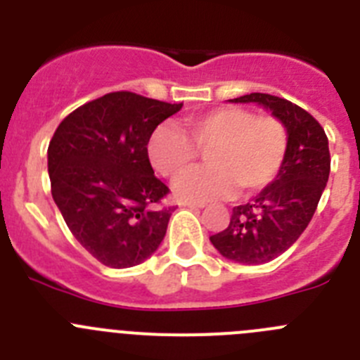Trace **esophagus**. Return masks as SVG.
I'll return each mask as SVG.
<instances>
[{
	"label": "esophagus",
	"instance_id": "34e87169",
	"mask_svg": "<svg viewBox=\"0 0 360 360\" xmlns=\"http://www.w3.org/2000/svg\"><path fill=\"white\" fill-rule=\"evenodd\" d=\"M182 207H189V209H202L203 203H196V202H180Z\"/></svg>",
	"mask_w": 360,
	"mask_h": 360
}]
</instances>
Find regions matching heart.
I'll return each mask as SVG.
<instances>
[{
    "label": "heart",
    "mask_w": 360,
    "mask_h": 360,
    "mask_svg": "<svg viewBox=\"0 0 360 360\" xmlns=\"http://www.w3.org/2000/svg\"><path fill=\"white\" fill-rule=\"evenodd\" d=\"M288 151V129L279 117L254 115L238 106H225L184 120L182 131L160 124L148 141V157L162 176L176 178L192 167L198 153L209 166L197 168L174 182L182 200L240 195L265 189L278 178Z\"/></svg>",
    "instance_id": "obj_1"
}]
</instances>
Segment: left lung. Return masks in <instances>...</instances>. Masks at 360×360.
<instances>
[{"instance_id": "left-lung-1", "label": "left lung", "mask_w": 360, "mask_h": 360, "mask_svg": "<svg viewBox=\"0 0 360 360\" xmlns=\"http://www.w3.org/2000/svg\"><path fill=\"white\" fill-rule=\"evenodd\" d=\"M231 101L262 104L288 129L287 158L278 178L252 202L232 209L227 229L211 236L227 259L259 265L290 249L310 224L328 182V136L307 110L287 98L250 94Z\"/></svg>"}]
</instances>
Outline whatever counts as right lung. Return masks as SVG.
Masks as SVG:
<instances>
[{
	"label": "right lung",
	"mask_w": 360,
	"mask_h": 360,
	"mask_svg": "<svg viewBox=\"0 0 360 360\" xmlns=\"http://www.w3.org/2000/svg\"><path fill=\"white\" fill-rule=\"evenodd\" d=\"M180 104L111 91L61 120L49 146L53 202L70 232L111 269L148 259L167 231L174 205L153 173L148 141Z\"/></svg>",
	"instance_id": "right-lung-1"
}]
</instances>
